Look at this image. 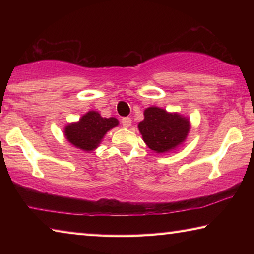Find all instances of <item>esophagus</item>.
I'll use <instances>...</instances> for the list:
<instances>
[{
    "label": "esophagus",
    "instance_id": "obj_1",
    "mask_svg": "<svg viewBox=\"0 0 254 254\" xmlns=\"http://www.w3.org/2000/svg\"><path fill=\"white\" fill-rule=\"evenodd\" d=\"M132 124V120L130 118H123L122 119V126L124 127H130Z\"/></svg>",
    "mask_w": 254,
    "mask_h": 254
}]
</instances>
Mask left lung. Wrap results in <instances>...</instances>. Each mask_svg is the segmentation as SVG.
Listing matches in <instances>:
<instances>
[{
  "instance_id": "8db88e82",
  "label": "left lung",
  "mask_w": 254,
  "mask_h": 254,
  "mask_svg": "<svg viewBox=\"0 0 254 254\" xmlns=\"http://www.w3.org/2000/svg\"><path fill=\"white\" fill-rule=\"evenodd\" d=\"M139 131L148 147L157 153L169 152L182 144L190 130L189 120L178 113L151 106L144 110Z\"/></svg>"
}]
</instances>
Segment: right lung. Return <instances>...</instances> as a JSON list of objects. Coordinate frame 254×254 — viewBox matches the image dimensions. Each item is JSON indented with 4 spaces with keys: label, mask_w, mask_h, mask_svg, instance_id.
<instances>
[{
    "label": "right lung",
    "mask_w": 254,
    "mask_h": 254,
    "mask_svg": "<svg viewBox=\"0 0 254 254\" xmlns=\"http://www.w3.org/2000/svg\"><path fill=\"white\" fill-rule=\"evenodd\" d=\"M119 124L115 118H102L96 111H89L78 122L65 127V136L69 142L83 151H93L101 143L107 131Z\"/></svg>",
    "instance_id": "obj_1"
}]
</instances>
